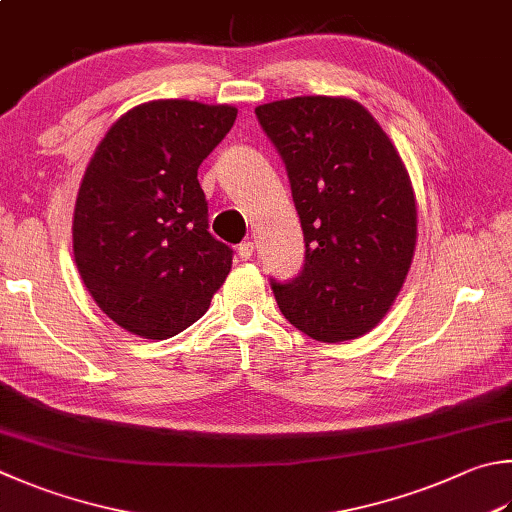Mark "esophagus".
Instances as JSON below:
<instances>
[{
	"instance_id": "34e87169",
	"label": "esophagus",
	"mask_w": 512,
	"mask_h": 512,
	"mask_svg": "<svg viewBox=\"0 0 512 512\" xmlns=\"http://www.w3.org/2000/svg\"><path fill=\"white\" fill-rule=\"evenodd\" d=\"M238 256L240 260H249L254 256V243L252 240H243V243L238 245Z\"/></svg>"
}]
</instances>
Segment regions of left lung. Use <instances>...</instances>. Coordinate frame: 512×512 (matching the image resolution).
<instances>
[{"instance_id":"8db88e82","label":"left lung","mask_w":512,"mask_h":512,"mask_svg":"<svg viewBox=\"0 0 512 512\" xmlns=\"http://www.w3.org/2000/svg\"><path fill=\"white\" fill-rule=\"evenodd\" d=\"M303 227L298 276L269 278L283 316L316 341L356 339L397 298L417 243V207L397 149L370 111L303 95L256 106Z\"/></svg>"}]
</instances>
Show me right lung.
<instances>
[{"instance_id": "right-lung-1", "label": "right lung", "mask_w": 512, "mask_h": 512, "mask_svg": "<svg viewBox=\"0 0 512 512\" xmlns=\"http://www.w3.org/2000/svg\"><path fill=\"white\" fill-rule=\"evenodd\" d=\"M227 104L156 100L113 124L75 202L73 254L100 310L169 339L209 310L234 249L209 234L198 167L236 122Z\"/></svg>"}]
</instances>
